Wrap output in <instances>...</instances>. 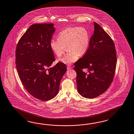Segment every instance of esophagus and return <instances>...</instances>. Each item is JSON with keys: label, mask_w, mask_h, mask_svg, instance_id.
<instances>
[{"label": "esophagus", "mask_w": 134, "mask_h": 134, "mask_svg": "<svg viewBox=\"0 0 134 134\" xmlns=\"http://www.w3.org/2000/svg\"><path fill=\"white\" fill-rule=\"evenodd\" d=\"M72 69V68L70 66H69V65H68L67 66V69L68 70H70V69Z\"/></svg>", "instance_id": "34e87169"}]
</instances>
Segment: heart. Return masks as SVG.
I'll return each instance as SVG.
<instances>
[{"label": "heart", "mask_w": 134, "mask_h": 134, "mask_svg": "<svg viewBox=\"0 0 134 134\" xmlns=\"http://www.w3.org/2000/svg\"><path fill=\"white\" fill-rule=\"evenodd\" d=\"M58 38L51 39L49 46L58 57L62 56L65 47H68L69 53L57 60L65 65H69L76 62L79 56L85 55L89 48L90 35L85 27H67L59 34Z\"/></svg>", "instance_id": "1"}]
</instances>
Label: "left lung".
<instances>
[{"instance_id":"obj_1","label":"left lung","mask_w":134,"mask_h":134,"mask_svg":"<svg viewBox=\"0 0 134 134\" xmlns=\"http://www.w3.org/2000/svg\"><path fill=\"white\" fill-rule=\"evenodd\" d=\"M94 34L88 51L74 64L77 91L81 96L93 99L109 88L113 80L117 55L113 40L99 25L94 22ZM86 69L88 72L82 71Z\"/></svg>"}]
</instances>
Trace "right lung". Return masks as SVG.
Masks as SVG:
<instances>
[{
  "instance_id": "right-lung-1",
  "label": "right lung",
  "mask_w": 134,
  "mask_h": 134,
  "mask_svg": "<svg viewBox=\"0 0 134 134\" xmlns=\"http://www.w3.org/2000/svg\"><path fill=\"white\" fill-rule=\"evenodd\" d=\"M55 31L52 23L33 24L16 48L15 64L21 82L31 96L43 101L58 94L66 71L65 64L61 62L51 67L55 58L49 43Z\"/></svg>"
}]
</instances>
